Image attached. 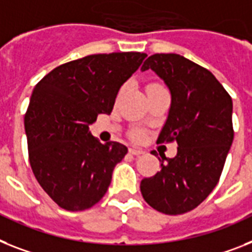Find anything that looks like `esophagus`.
<instances>
[{"mask_svg":"<svg viewBox=\"0 0 252 252\" xmlns=\"http://www.w3.org/2000/svg\"><path fill=\"white\" fill-rule=\"evenodd\" d=\"M128 153L132 156H139V155H143V151L138 148H128Z\"/></svg>","mask_w":252,"mask_h":252,"instance_id":"esophagus-1","label":"esophagus"}]
</instances>
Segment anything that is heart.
I'll return each mask as SVG.
<instances>
[{
    "label": "heart",
    "instance_id": "b5f03b06",
    "mask_svg": "<svg viewBox=\"0 0 252 252\" xmlns=\"http://www.w3.org/2000/svg\"><path fill=\"white\" fill-rule=\"evenodd\" d=\"M153 85H157V84H153ZM132 136H134V139H141L143 134H141L140 131H135L134 134H132Z\"/></svg>",
    "mask_w": 252,
    "mask_h": 252
}]
</instances>
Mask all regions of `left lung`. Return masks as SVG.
Instances as JSON below:
<instances>
[{"label":"left lung","mask_w":252,"mask_h":252,"mask_svg":"<svg viewBox=\"0 0 252 252\" xmlns=\"http://www.w3.org/2000/svg\"><path fill=\"white\" fill-rule=\"evenodd\" d=\"M149 68L165 81L172 96L157 143L176 141L178 153L174 158L161 156V170L141 180L140 192L159 213L180 215L196 209L219 182L234 136L233 104L210 70L184 56L155 54L141 70Z\"/></svg>","instance_id":"obj_1"}]
</instances>
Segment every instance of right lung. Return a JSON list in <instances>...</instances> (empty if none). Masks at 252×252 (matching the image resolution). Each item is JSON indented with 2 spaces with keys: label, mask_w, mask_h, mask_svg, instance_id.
<instances>
[{
  "label": "right lung",
  "mask_w": 252,
  "mask_h": 252,
  "mask_svg": "<svg viewBox=\"0 0 252 252\" xmlns=\"http://www.w3.org/2000/svg\"><path fill=\"white\" fill-rule=\"evenodd\" d=\"M145 58L134 51L85 56L54 68L33 89L24 116L29 163L62 209L84 211L107 193L127 148L101 144L89 126L97 114H111L118 90Z\"/></svg>",
  "instance_id": "right-lung-1"
}]
</instances>
